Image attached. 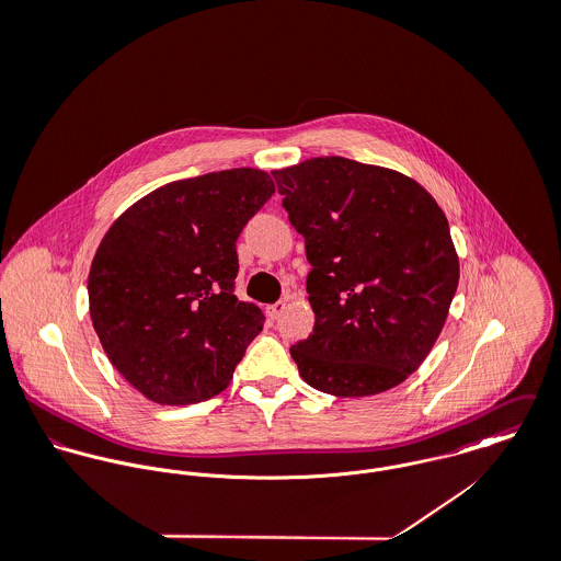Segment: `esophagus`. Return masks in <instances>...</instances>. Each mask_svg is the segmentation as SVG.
Returning <instances> with one entry per match:
<instances>
[{"mask_svg":"<svg viewBox=\"0 0 561 561\" xmlns=\"http://www.w3.org/2000/svg\"><path fill=\"white\" fill-rule=\"evenodd\" d=\"M285 309H287V300H278L276 305H272V307H270V311H267V313H270V318H272V320H278V318L285 313Z\"/></svg>","mask_w":561,"mask_h":561,"instance_id":"34e87169","label":"esophagus"}]
</instances>
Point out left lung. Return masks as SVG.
<instances>
[{"mask_svg": "<svg viewBox=\"0 0 561 561\" xmlns=\"http://www.w3.org/2000/svg\"><path fill=\"white\" fill-rule=\"evenodd\" d=\"M272 174L311 263L316 325L291 347L302 380L336 398L398 387L427 358L458 289L443 209L398 170L336 156Z\"/></svg>", "mask_w": 561, "mask_h": 561, "instance_id": "8db88e82", "label": "left lung"}]
</instances>
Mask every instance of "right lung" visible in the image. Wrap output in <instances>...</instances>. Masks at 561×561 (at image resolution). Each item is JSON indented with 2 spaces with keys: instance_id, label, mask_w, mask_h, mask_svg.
Listing matches in <instances>:
<instances>
[{
  "instance_id": "1",
  "label": "right lung",
  "mask_w": 561,
  "mask_h": 561,
  "mask_svg": "<svg viewBox=\"0 0 561 561\" xmlns=\"http://www.w3.org/2000/svg\"><path fill=\"white\" fill-rule=\"evenodd\" d=\"M259 168L165 183L125 209L99 243L88 302L118 374L147 400L185 405L222 393L263 328L233 294L236 241L270 201Z\"/></svg>"
}]
</instances>
